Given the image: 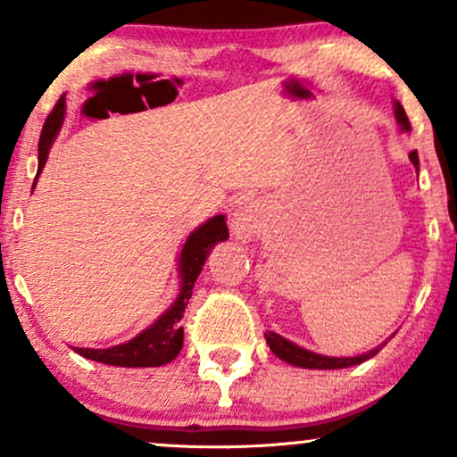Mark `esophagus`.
I'll use <instances>...</instances> for the list:
<instances>
[{"label":"esophagus","instance_id":"obj_1","mask_svg":"<svg viewBox=\"0 0 457 457\" xmlns=\"http://www.w3.org/2000/svg\"><path fill=\"white\" fill-rule=\"evenodd\" d=\"M262 225V208L255 202H245L229 217V229L236 238H249Z\"/></svg>","mask_w":457,"mask_h":457}]
</instances>
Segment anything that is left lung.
Here are the masks:
<instances>
[{
  "label": "left lung",
  "instance_id": "obj_1",
  "mask_svg": "<svg viewBox=\"0 0 457 457\" xmlns=\"http://www.w3.org/2000/svg\"><path fill=\"white\" fill-rule=\"evenodd\" d=\"M393 109H395V120L397 124H400V130L403 133H411V122H408L406 118V112H403V107L397 101H393ZM408 159L414 165V170L419 171V154L417 150H412L411 154H408ZM266 337V344L270 345L272 354L279 356L281 361H286V363L295 365V367H303V370H344V367H353V365H359L363 363V361L371 359V356L378 354V350L382 345L374 350H367L365 354H359V356H327V354H318L313 353V350H307V348H301V345H296L295 342H290V339L281 337V335L272 333H264ZM393 337V335H391Z\"/></svg>",
  "mask_w": 457,
  "mask_h": 457
}]
</instances>
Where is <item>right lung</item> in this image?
<instances>
[{"label": "right lung", "mask_w": 457, "mask_h": 457, "mask_svg": "<svg viewBox=\"0 0 457 457\" xmlns=\"http://www.w3.org/2000/svg\"><path fill=\"white\" fill-rule=\"evenodd\" d=\"M66 115V98L57 101L55 109L46 118L43 133H40L38 144V174L34 178V187L38 176L43 174V167L49 159V150L64 124ZM228 225H225L223 214L208 219L206 223L199 225L188 234L187 243L182 245L180 260H178V277H180V292L176 301L161 318H156L148 328L141 330L127 344L112 345V348H75L77 354L86 356L90 361H98L104 365L115 367H161L174 361L182 350L185 342V330L180 327V320L185 316L188 298L193 295L199 272L204 269V262L211 255V249L221 240H228Z\"/></svg>", "instance_id": "obj_1"}]
</instances>
